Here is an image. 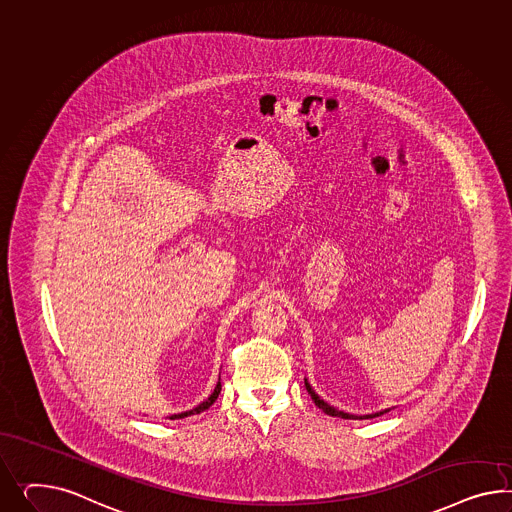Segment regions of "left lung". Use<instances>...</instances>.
<instances>
[{
	"label": "left lung",
	"instance_id": "obj_1",
	"mask_svg": "<svg viewBox=\"0 0 512 512\" xmlns=\"http://www.w3.org/2000/svg\"><path fill=\"white\" fill-rule=\"evenodd\" d=\"M305 389H307V393L311 395V399H313V402L317 404L318 408H320L324 414L332 415V417H341V419H371V417H378V415L386 414L387 412V410H384V412H378V414L360 415V417H358V415L345 414V412H341V410H337V408L330 406L328 402L322 401V399L318 397L317 393L313 391V387L307 384V380H305Z\"/></svg>",
	"mask_w": 512,
	"mask_h": 512
}]
</instances>
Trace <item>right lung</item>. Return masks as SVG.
Wrapping results in <instances>:
<instances>
[{
  "label": "right lung",
  "mask_w": 512,
  "mask_h": 512,
  "mask_svg": "<svg viewBox=\"0 0 512 512\" xmlns=\"http://www.w3.org/2000/svg\"><path fill=\"white\" fill-rule=\"evenodd\" d=\"M220 391H221V384H220V382H218V386H216V389H214V391H212V395H210V397H208L207 401L201 402V404H199V406H195L194 410H190V412H184V414L171 415V417H169V419H182V417H188V415L201 414V412H205V410H207V408H210V406H212V404H214V401H216V399H218V395H220Z\"/></svg>",
  "instance_id": "obj_1"
}]
</instances>
